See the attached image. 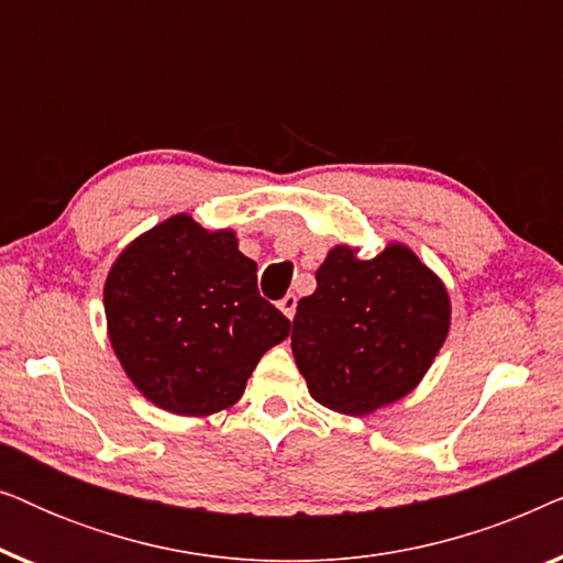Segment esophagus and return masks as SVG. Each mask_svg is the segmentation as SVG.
Masks as SVG:
<instances>
[{"label": "esophagus", "mask_w": 563, "mask_h": 563, "mask_svg": "<svg viewBox=\"0 0 563 563\" xmlns=\"http://www.w3.org/2000/svg\"><path fill=\"white\" fill-rule=\"evenodd\" d=\"M279 310L287 314V318L291 320L295 318V312H297V297L295 295H287L284 299H279Z\"/></svg>", "instance_id": "obj_1"}]
</instances>
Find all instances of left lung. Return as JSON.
<instances>
[{"label": "left lung", "mask_w": 563, "mask_h": 563, "mask_svg": "<svg viewBox=\"0 0 563 563\" xmlns=\"http://www.w3.org/2000/svg\"><path fill=\"white\" fill-rule=\"evenodd\" d=\"M314 279L291 320V353L314 402L361 418L410 395L451 328L441 276L405 243H387L374 258L335 245Z\"/></svg>", "instance_id": "8db88e82"}]
</instances>
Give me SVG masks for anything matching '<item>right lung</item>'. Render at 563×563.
Here are the masks:
<instances>
[{
	"mask_svg": "<svg viewBox=\"0 0 563 563\" xmlns=\"http://www.w3.org/2000/svg\"><path fill=\"white\" fill-rule=\"evenodd\" d=\"M235 230L172 214L130 241L107 274V335L135 389L161 410L207 418L233 407L291 322L258 295Z\"/></svg>",
	"mask_w": 563,
	"mask_h": 563,
	"instance_id": "right-lung-1",
	"label": "right lung"
}]
</instances>
